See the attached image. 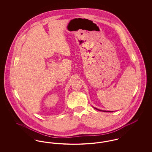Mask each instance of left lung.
Returning <instances> with one entry per match:
<instances>
[{
  "mask_svg": "<svg viewBox=\"0 0 152 152\" xmlns=\"http://www.w3.org/2000/svg\"><path fill=\"white\" fill-rule=\"evenodd\" d=\"M94 108L96 109V110H100V111H102V112H112L113 111H107V110H100V109H99L96 108Z\"/></svg>",
  "mask_w": 152,
  "mask_h": 152,
  "instance_id": "1",
  "label": "left lung"
}]
</instances>
